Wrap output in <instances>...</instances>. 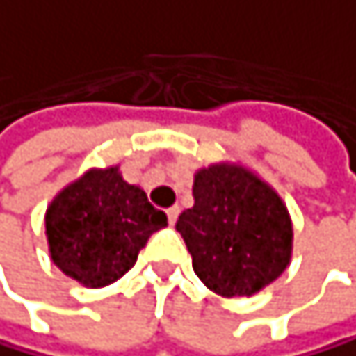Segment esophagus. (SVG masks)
I'll use <instances>...</instances> for the list:
<instances>
[{
	"label": "esophagus",
	"instance_id": "esophagus-1",
	"mask_svg": "<svg viewBox=\"0 0 356 356\" xmlns=\"http://www.w3.org/2000/svg\"><path fill=\"white\" fill-rule=\"evenodd\" d=\"M166 214H168V223L175 225L177 223V216H179V208H177V205H172V208L166 210Z\"/></svg>",
	"mask_w": 356,
	"mask_h": 356
}]
</instances>
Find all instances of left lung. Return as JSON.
Returning a JSON list of instances; mask_svg holds the SVG:
<instances>
[{
  "label": "left lung",
  "instance_id": "8db88e82",
  "mask_svg": "<svg viewBox=\"0 0 356 356\" xmlns=\"http://www.w3.org/2000/svg\"><path fill=\"white\" fill-rule=\"evenodd\" d=\"M193 197L175 227L210 291L250 298L286 269L293 225L269 184L238 163H212L197 170Z\"/></svg>",
  "mask_w": 356,
  "mask_h": 356
}]
</instances>
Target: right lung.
I'll use <instances>...</instances> for the list:
<instances>
[{
  "instance_id": "add662e5",
  "label": "right lung",
  "mask_w": 356,
  "mask_h": 356,
  "mask_svg": "<svg viewBox=\"0 0 356 356\" xmlns=\"http://www.w3.org/2000/svg\"><path fill=\"white\" fill-rule=\"evenodd\" d=\"M168 218L118 166L91 168L47 205L45 236L54 265L85 286L115 282L135 265L151 234Z\"/></svg>"
}]
</instances>
